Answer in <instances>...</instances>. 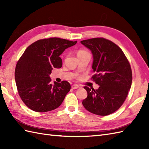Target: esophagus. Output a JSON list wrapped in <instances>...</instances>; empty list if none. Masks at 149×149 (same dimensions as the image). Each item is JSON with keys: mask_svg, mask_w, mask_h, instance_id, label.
<instances>
[{"mask_svg": "<svg viewBox=\"0 0 149 149\" xmlns=\"http://www.w3.org/2000/svg\"><path fill=\"white\" fill-rule=\"evenodd\" d=\"M79 88V86L78 84H73L72 86V89H74V90L77 89V88Z\"/></svg>", "mask_w": 149, "mask_h": 149, "instance_id": "esophagus-1", "label": "esophagus"}]
</instances>
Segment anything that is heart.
I'll list each match as a JSON object with an SVG mask.
<instances>
[{
	"label": "heart",
	"instance_id": "heart-1",
	"mask_svg": "<svg viewBox=\"0 0 149 149\" xmlns=\"http://www.w3.org/2000/svg\"><path fill=\"white\" fill-rule=\"evenodd\" d=\"M84 54H89V53L86 51H85L84 50H79L77 51V56H81V55H84Z\"/></svg>",
	"mask_w": 149,
	"mask_h": 149
}]
</instances>
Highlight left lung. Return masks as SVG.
<instances>
[{
	"label": "left lung",
	"instance_id": "8db88e82",
	"mask_svg": "<svg viewBox=\"0 0 149 149\" xmlns=\"http://www.w3.org/2000/svg\"><path fill=\"white\" fill-rule=\"evenodd\" d=\"M93 54V80L97 90L84 88L88 96L83 100L85 109L97 115L106 116L121 106L131 89L132 76L130 64L122 49L111 41L96 38L81 41Z\"/></svg>",
	"mask_w": 149,
	"mask_h": 149
}]
</instances>
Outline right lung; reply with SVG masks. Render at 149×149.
<instances>
[{
    "label": "right lung",
    "instance_id": "obj_1",
    "mask_svg": "<svg viewBox=\"0 0 149 149\" xmlns=\"http://www.w3.org/2000/svg\"><path fill=\"white\" fill-rule=\"evenodd\" d=\"M77 43L59 38L38 40L25 50L16 65L15 79L21 99L36 112H47L61 105L70 84L66 81L50 83L54 68L62 66L59 56Z\"/></svg>",
    "mask_w": 149,
    "mask_h": 149
}]
</instances>
